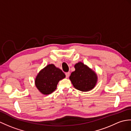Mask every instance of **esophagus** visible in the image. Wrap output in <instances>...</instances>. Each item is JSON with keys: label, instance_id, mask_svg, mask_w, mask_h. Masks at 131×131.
Wrapping results in <instances>:
<instances>
[{"label": "esophagus", "instance_id": "esophagus-1", "mask_svg": "<svg viewBox=\"0 0 131 131\" xmlns=\"http://www.w3.org/2000/svg\"><path fill=\"white\" fill-rule=\"evenodd\" d=\"M65 75H66V78H68L70 75V72H66L65 73Z\"/></svg>", "mask_w": 131, "mask_h": 131}]
</instances>
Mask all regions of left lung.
<instances>
[{
    "label": "left lung",
    "instance_id": "8db88e82",
    "mask_svg": "<svg viewBox=\"0 0 131 131\" xmlns=\"http://www.w3.org/2000/svg\"><path fill=\"white\" fill-rule=\"evenodd\" d=\"M74 67L75 70L69 78L74 86L82 92H88L93 89L97 81L95 73L80 62Z\"/></svg>",
    "mask_w": 131,
    "mask_h": 131
}]
</instances>
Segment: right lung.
Masks as SVG:
<instances>
[{
  "instance_id": "right-lung-1",
  "label": "right lung",
  "mask_w": 131,
  "mask_h": 131,
  "mask_svg": "<svg viewBox=\"0 0 131 131\" xmlns=\"http://www.w3.org/2000/svg\"><path fill=\"white\" fill-rule=\"evenodd\" d=\"M65 78L61 70L53 64L46 66L39 72L36 78V87L43 94H50L56 89L59 81Z\"/></svg>"
}]
</instances>
